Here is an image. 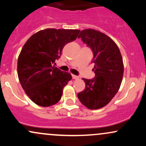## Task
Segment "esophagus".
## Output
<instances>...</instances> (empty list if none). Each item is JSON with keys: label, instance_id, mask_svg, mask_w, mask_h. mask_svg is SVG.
<instances>
[{"label": "esophagus", "instance_id": "34e87169", "mask_svg": "<svg viewBox=\"0 0 146 146\" xmlns=\"http://www.w3.org/2000/svg\"><path fill=\"white\" fill-rule=\"evenodd\" d=\"M72 78L74 79V80H78L79 78L78 76H77V75H72Z\"/></svg>", "mask_w": 146, "mask_h": 146}]
</instances>
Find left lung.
Listing matches in <instances>:
<instances>
[{
  "instance_id": "left-lung-1",
  "label": "left lung",
  "mask_w": 146,
  "mask_h": 146,
  "mask_svg": "<svg viewBox=\"0 0 146 146\" xmlns=\"http://www.w3.org/2000/svg\"><path fill=\"white\" fill-rule=\"evenodd\" d=\"M78 38L93 51L95 77L83 79L86 86L78 97L89 109H99L108 104L119 89L123 75V60L117 45L104 33L88 29L82 31Z\"/></svg>"
}]
</instances>
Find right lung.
Wrapping results in <instances>:
<instances>
[{"mask_svg": "<svg viewBox=\"0 0 146 146\" xmlns=\"http://www.w3.org/2000/svg\"><path fill=\"white\" fill-rule=\"evenodd\" d=\"M80 30L46 29L26 42L18 59V75L23 90L37 105L51 106L61 99L71 73L55 67L64 46L74 41Z\"/></svg>", "mask_w": 146, "mask_h": 146, "instance_id": "right-lung-1", "label": "right lung"}]
</instances>
